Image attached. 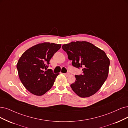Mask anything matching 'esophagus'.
Masks as SVG:
<instances>
[{"instance_id":"esophagus-1","label":"esophagus","mask_w":128,"mask_h":128,"mask_svg":"<svg viewBox=\"0 0 128 128\" xmlns=\"http://www.w3.org/2000/svg\"><path fill=\"white\" fill-rule=\"evenodd\" d=\"M64 75H65L66 76H69V75H70V74L69 73H65Z\"/></svg>"}]
</instances>
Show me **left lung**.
I'll return each instance as SVG.
<instances>
[{
    "instance_id": "8db88e82",
    "label": "left lung",
    "mask_w": 128,
    "mask_h": 128,
    "mask_svg": "<svg viewBox=\"0 0 128 128\" xmlns=\"http://www.w3.org/2000/svg\"><path fill=\"white\" fill-rule=\"evenodd\" d=\"M74 67L82 68L83 74L75 75L71 84L73 91L81 98L90 96L97 92L106 81L110 60L103 50L87 42H71L62 46Z\"/></svg>"
}]
</instances>
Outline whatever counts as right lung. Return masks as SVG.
Returning a JSON list of instances; mask_svg holds the SVG:
<instances>
[{
  "mask_svg": "<svg viewBox=\"0 0 128 128\" xmlns=\"http://www.w3.org/2000/svg\"><path fill=\"white\" fill-rule=\"evenodd\" d=\"M60 44L43 42L30 47L19 59L17 68L23 86L34 95L44 94L53 86L58 73L47 69Z\"/></svg>",
  "mask_w": 128,
  "mask_h": 128,
  "instance_id": "add662e5",
  "label": "right lung"
}]
</instances>
